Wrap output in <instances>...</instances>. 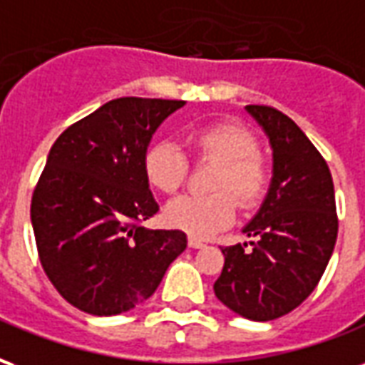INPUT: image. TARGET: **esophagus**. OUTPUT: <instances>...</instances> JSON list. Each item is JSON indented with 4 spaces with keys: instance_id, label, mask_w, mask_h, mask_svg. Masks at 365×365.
I'll return each mask as SVG.
<instances>
[{
    "instance_id": "esophagus-1",
    "label": "esophagus",
    "mask_w": 365,
    "mask_h": 365,
    "mask_svg": "<svg viewBox=\"0 0 365 365\" xmlns=\"http://www.w3.org/2000/svg\"><path fill=\"white\" fill-rule=\"evenodd\" d=\"M187 245H190L191 248H203V246H205V242H203V240H199V238H195V237H190Z\"/></svg>"
}]
</instances>
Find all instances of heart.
<instances>
[{"label": "heart", "instance_id": "heart-1", "mask_svg": "<svg viewBox=\"0 0 365 365\" xmlns=\"http://www.w3.org/2000/svg\"><path fill=\"white\" fill-rule=\"evenodd\" d=\"M193 156L217 162L211 175L209 195H180L164 209L166 222L193 237H211L229 227L237 203L252 209L269 187V166L258 152V138L237 120L222 119L207 123L187 135ZM190 172V162L180 146L158 140L144 152V175L154 190L175 193Z\"/></svg>", "mask_w": 365, "mask_h": 365}]
</instances>
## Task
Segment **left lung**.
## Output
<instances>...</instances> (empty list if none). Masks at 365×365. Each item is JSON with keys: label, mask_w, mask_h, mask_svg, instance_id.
<instances>
[{"label": "left lung", "mask_w": 365, "mask_h": 365, "mask_svg": "<svg viewBox=\"0 0 365 365\" xmlns=\"http://www.w3.org/2000/svg\"><path fill=\"white\" fill-rule=\"evenodd\" d=\"M274 150V178L266 201L245 227L248 245L225 246L215 282L217 299L252 321L291 313L321 282L338 235L334 183L327 162L285 113L246 105Z\"/></svg>", "instance_id": "left-lung-1"}]
</instances>
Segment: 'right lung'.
I'll return each mask as SVG.
<instances>
[{"instance_id": "obj_1", "label": "right lung", "mask_w": 365, "mask_h": 365, "mask_svg": "<svg viewBox=\"0 0 365 365\" xmlns=\"http://www.w3.org/2000/svg\"><path fill=\"white\" fill-rule=\"evenodd\" d=\"M185 101L119 97L52 144L31 201L44 274L70 305L99 317L135 309L185 250L182 230H148L158 213L144 175L154 130Z\"/></svg>"}]
</instances>
